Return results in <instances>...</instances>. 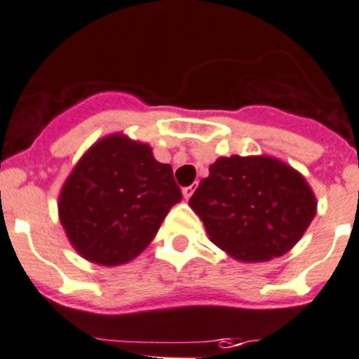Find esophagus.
I'll list each match as a JSON object with an SVG mask.
<instances>
[{
	"label": "esophagus",
	"mask_w": 359,
	"mask_h": 359,
	"mask_svg": "<svg viewBox=\"0 0 359 359\" xmlns=\"http://www.w3.org/2000/svg\"><path fill=\"white\" fill-rule=\"evenodd\" d=\"M194 189H196V187H185V189H183V199H185V201H189L190 197H192V194H194Z\"/></svg>",
	"instance_id": "34e87169"
}]
</instances>
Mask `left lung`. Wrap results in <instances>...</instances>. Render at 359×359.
<instances>
[{
	"mask_svg": "<svg viewBox=\"0 0 359 359\" xmlns=\"http://www.w3.org/2000/svg\"><path fill=\"white\" fill-rule=\"evenodd\" d=\"M189 204L210 240L240 262L287 254L317 213L303 174L269 155L217 158Z\"/></svg>",
	"mask_w": 359,
	"mask_h": 359,
	"instance_id": "1",
	"label": "left lung"
}]
</instances>
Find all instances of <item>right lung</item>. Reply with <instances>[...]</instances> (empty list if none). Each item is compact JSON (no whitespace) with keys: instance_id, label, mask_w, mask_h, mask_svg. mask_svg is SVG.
I'll return each instance as SVG.
<instances>
[{"instance_id":"1","label":"right lung","mask_w":359,"mask_h":359,"mask_svg":"<svg viewBox=\"0 0 359 359\" xmlns=\"http://www.w3.org/2000/svg\"><path fill=\"white\" fill-rule=\"evenodd\" d=\"M182 201L172 167L148 142L111 134L98 139L61 187L57 215L68 241L86 261L119 266L137 257Z\"/></svg>"}]
</instances>
